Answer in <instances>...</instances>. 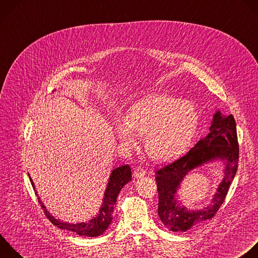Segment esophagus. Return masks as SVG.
Returning <instances> with one entry per match:
<instances>
[{
  "mask_svg": "<svg viewBox=\"0 0 258 258\" xmlns=\"http://www.w3.org/2000/svg\"><path fill=\"white\" fill-rule=\"evenodd\" d=\"M145 174H146V170H145L144 168H142V167H140V166H138V167L135 168V170H134V176H135L136 178L143 177V176H145Z\"/></svg>",
  "mask_w": 258,
  "mask_h": 258,
  "instance_id": "34e87169",
  "label": "esophagus"
}]
</instances>
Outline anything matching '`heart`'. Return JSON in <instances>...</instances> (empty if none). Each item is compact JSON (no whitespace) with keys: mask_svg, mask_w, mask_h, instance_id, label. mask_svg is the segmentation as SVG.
Returning <instances> with one entry per match:
<instances>
[{"mask_svg":"<svg viewBox=\"0 0 258 258\" xmlns=\"http://www.w3.org/2000/svg\"><path fill=\"white\" fill-rule=\"evenodd\" d=\"M200 123L196 105L161 92L146 94L128 108L126 119H117L115 132L124 146H133L136 134L156 162H168L182 155Z\"/></svg>","mask_w":258,"mask_h":258,"instance_id":"heart-1","label":"heart"}]
</instances>
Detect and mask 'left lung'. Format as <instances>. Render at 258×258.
Returning a JSON list of instances; mask_svg holds the SVG:
<instances>
[{
    "mask_svg": "<svg viewBox=\"0 0 258 258\" xmlns=\"http://www.w3.org/2000/svg\"><path fill=\"white\" fill-rule=\"evenodd\" d=\"M209 134L201 139L186 155L156 171L159 195L158 215L172 232H186L212 219L225 201L229 186L237 172L239 146L236 122L232 114L219 109L214 114ZM216 160L224 163V176L211 204L202 210H189L177 200L183 179L192 169Z\"/></svg>",
    "mask_w": 258,
    "mask_h": 258,
    "instance_id": "8db88e82",
    "label": "left lung"
}]
</instances>
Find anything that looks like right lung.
I'll return each mask as SVG.
<instances>
[{
  "label": "right lung",
  "instance_id": "add662e5",
  "mask_svg": "<svg viewBox=\"0 0 258 258\" xmlns=\"http://www.w3.org/2000/svg\"><path fill=\"white\" fill-rule=\"evenodd\" d=\"M29 179L31 181L32 187L34 188L35 194L37 195L35 190V185L33 180L31 179L30 175L28 174ZM132 180V172L131 167L128 165H123L120 167H117L111 171L109 175V179L107 182L106 189L104 191V197L102 201V205L98 211V214L93 217L88 222H81V223H69L60 221L56 218H54L45 208L43 203L41 202L40 198L38 197V201L40 206L42 207L44 214L48 218V220L57 228L62 230H69L72 232H75L76 234L80 236L85 237H97L102 235L109 227V225L112 222V215L114 212V208L116 205V199L121 190V188Z\"/></svg>",
  "mask_w": 258,
  "mask_h": 258
}]
</instances>
